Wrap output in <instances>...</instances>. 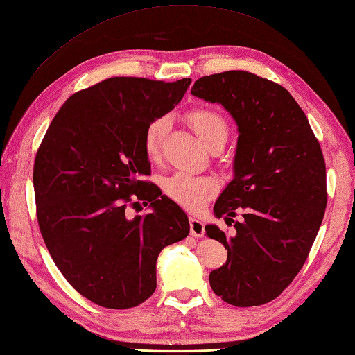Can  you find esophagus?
<instances>
[{
    "instance_id": "34e87169",
    "label": "esophagus",
    "mask_w": 355,
    "mask_h": 355,
    "mask_svg": "<svg viewBox=\"0 0 355 355\" xmlns=\"http://www.w3.org/2000/svg\"><path fill=\"white\" fill-rule=\"evenodd\" d=\"M204 223L199 219H195V217H190V234L193 237H204Z\"/></svg>"
}]
</instances>
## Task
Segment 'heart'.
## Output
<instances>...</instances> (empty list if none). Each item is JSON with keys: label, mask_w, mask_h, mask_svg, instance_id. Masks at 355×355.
<instances>
[{"label": "heart", "mask_w": 355, "mask_h": 355, "mask_svg": "<svg viewBox=\"0 0 355 355\" xmlns=\"http://www.w3.org/2000/svg\"><path fill=\"white\" fill-rule=\"evenodd\" d=\"M187 121L192 124L199 138L208 148L223 145L228 138V123L225 116L210 107H196L187 112ZM169 118L159 116L147 125L144 133V153L150 160H157L160 156L163 139L169 130ZM165 193L187 210H198L208 198L217 190V181L213 177L193 175L189 172H175L163 181Z\"/></svg>", "instance_id": "obj_1"}]
</instances>
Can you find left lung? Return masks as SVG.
<instances>
[{
    "label": "left lung",
    "instance_id": "left-lung-1",
    "mask_svg": "<svg viewBox=\"0 0 355 355\" xmlns=\"http://www.w3.org/2000/svg\"><path fill=\"white\" fill-rule=\"evenodd\" d=\"M192 94L220 103L239 125L234 180L214 205L232 222L226 235L207 225L228 249L210 272L216 295L237 307L279 297L302 270L327 207L325 162L303 109L282 85L244 70L199 78ZM241 211L243 220L232 217Z\"/></svg>",
    "mask_w": 355,
    "mask_h": 355
}]
</instances>
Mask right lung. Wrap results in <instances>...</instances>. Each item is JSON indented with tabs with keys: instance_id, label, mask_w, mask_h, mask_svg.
Instances as JSON below:
<instances>
[{
	"instance_id": "add662e5",
	"label": "right lung",
	"mask_w": 355,
	"mask_h": 355,
	"mask_svg": "<svg viewBox=\"0 0 355 355\" xmlns=\"http://www.w3.org/2000/svg\"><path fill=\"white\" fill-rule=\"evenodd\" d=\"M190 83L115 76L80 89L53 116L35 154L44 244L69 284L98 306L144 303L157 285L159 253L189 235L186 213L145 180L151 165L144 133ZM139 202L153 211L129 220Z\"/></svg>"
}]
</instances>
